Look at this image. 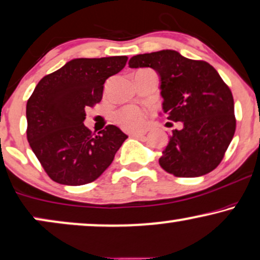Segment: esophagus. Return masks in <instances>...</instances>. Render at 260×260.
<instances>
[{
	"label": "esophagus",
	"instance_id": "esophagus-1",
	"mask_svg": "<svg viewBox=\"0 0 260 260\" xmlns=\"http://www.w3.org/2000/svg\"><path fill=\"white\" fill-rule=\"evenodd\" d=\"M129 136L134 138H144L146 136V132L145 131H141V132H131Z\"/></svg>",
	"mask_w": 260,
	"mask_h": 260
}]
</instances>
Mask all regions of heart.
I'll return each instance as SVG.
<instances>
[{
  "mask_svg": "<svg viewBox=\"0 0 260 260\" xmlns=\"http://www.w3.org/2000/svg\"><path fill=\"white\" fill-rule=\"evenodd\" d=\"M115 119L124 129H138L145 124L146 114L137 107H126L116 114Z\"/></svg>",
  "mask_w": 260,
  "mask_h": 260,
  "instance_id": "heart-1",
  "label": "heart"
}]
</instances>
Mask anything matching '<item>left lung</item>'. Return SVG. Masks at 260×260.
<instances>
[{
	"mask_svg": "<svg viewBox=\"0 0 260 260\" xmlns=\"http://www.w3.org/2000/svg\"><path fill=\"white\" fill-rule=\"evenodd\" d=\"M128 64L157 72L163 113L168 120L182 122V129L173 131L159 166L179 177L212 172L236 127L232 91L218 72L208 62L190 60L175 50L136 55Z\"/></svg>",
	"mask_w": 260,
	"mask_h": 260,
	"instance_id": "1",
	"label": "left lung"
}]
</instances>
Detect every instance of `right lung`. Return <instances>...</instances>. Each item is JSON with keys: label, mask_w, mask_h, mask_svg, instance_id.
<instances>
[{"label": "right lung", "mask_w": 260, "mask_h": 260, "mask_svg": "<svg viewBox=\"0 0 260 260\" xmlns=\"http://www.w3.org/2000/svg\"><path fill=\"white\" fill-rule=\"evenodd\" d=\"M126 62L127 56L74 58L45 75L28 98L27 140L55 182L80 186L94 181L128 138L114 124L98 136L84 124L85 110L100 103L106 80Z\"/></svg>", "instance_id": "1"}]
</instances>
